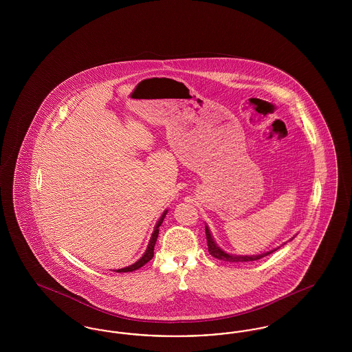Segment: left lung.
Returning a JSON list of instances; mask_svg holds the SVG:
<instances>
[{"mask_svg": "<svg viewBox=\"0 0 352 352\" xmlns=\"http://www.w3.org/2000/svg\"><path fill=\"white\" fill-rule=\"evenodd\" d=\"M206 237H207V245H208V252L211 256H214L215 258L221 260V261H227V263H247V261H254V260H260L265 256H268L270 253H273L274 251H277L280 247L277 248H273L268 252H264V253H260V254H251V256H239V254H232V253H227L226 251H223L218 244L215 243L211 231L208 228V226L206 224ZM294 237H292L290 240H293Z\"/></svg>", "mask_w": 352, "mask_h": 352, "instance_id": "left-lung-1", "label": "left lung"}]
</instances>
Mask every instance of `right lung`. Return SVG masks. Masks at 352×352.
<instances>
[{
    "label": "right lung",
    "mask_w": 352,
    "mask_h": 352,
    "mask_svg": "<svg viewBox=\"0 0 352 352\" xmlns=\"http://www.w3.org/2000/svg\"><path fill=\"white\" fill-rule=\"evenodd\" d=\"M166 214H168V210L164 211V214L161 215V218L158 219L157 224L154 226V231H153V234H151V240H149V244H148V248H146L145 253L141 256V258H140L138 261H135L132 265H129V267L115 269L113 272H118V273H122V272H124V273H126V272H133V270H137V269L144 267L148 261H151V258H153V256H154V245H155V241H157V237H158V232H160V226L162 224V221H164V219L166 217Z\"/></svg>",
    "instance_id": "right-lung-1"
}]
</instances>
